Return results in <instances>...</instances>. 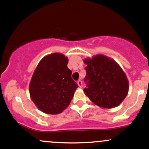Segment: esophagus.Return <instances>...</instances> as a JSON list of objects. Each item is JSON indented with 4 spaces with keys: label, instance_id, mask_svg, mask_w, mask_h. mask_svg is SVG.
<instances>
[{
    "label": "esophagus",
    "instance_id": "obj_1",
    "mask_svg": "<svg viewBox=\"0 0 149 149\" xmlns=\"http://www.w3.org/2000/svg\"><path fill=\"white\" fill-rule=\"evenodd\" d=\"M77 84H78V86H79V87L80 88L82 87V81H81V80H78L77 81Z\"/></svg>",
    "mask_w": 149,
    "mask_h": 149
}]
</instances>
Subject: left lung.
<instances>
[{
  "instance_id": "8db88e82",
  "label": "left lung",
  "mask_w": 149,
  "mask_h": 149,
  "mask_svg": "<svg viewBox=\"0 0 149 149\" xmlns=\"http://www.w3.org/2000/svg\"><path fill=\"white\" fill-rule=\"evenodd\" d=\"M86 67L84 94L97 106L111 109L119 106L129 92L124 70L113 59L103 55L84 60Z\"/></svg>"
}]
</instances>
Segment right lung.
Segmentation results:
<instances>
[{"label": "right lung", "instance_id": "obj_1", "mask_svg": "<svg viewBox=\"0 0 149 149\" xmlns=\"http://www.w3.org/2000/svg\"><path fill=\"white\" fill-rule=\"evenodd\" d=\"M68 63V57L56 52L45 56L35 70L30 82V96L42 112L61 113L72 100L78 85L72 79Z\"/></svg>", "mask_w": 149, "mask_h": 149}]
</instances>
